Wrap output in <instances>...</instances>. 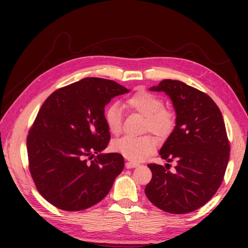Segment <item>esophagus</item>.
Returning a JSON list of instances; mask_svg holds the SVG:
<instances>
[{"label": "esophagus", "mask_w": 248, "mask_h": 248, "mask_svg": "<svg viewBox=\"0 0 248 248\" xmlns=\"http://www.w3.org/2000/svg\"><path fill=\"white\" fill-rule=\"evenodd\" d=\"M136 166H139V163H136V162H127V163H125V167H127V168H133V167H136Z\"/></svg>", "instance_id": "esophagus-1"}]
</instances>
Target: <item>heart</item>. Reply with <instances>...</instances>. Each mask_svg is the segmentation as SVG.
<instances>
[{
    "mask_svg": "<svg viewBox=\"0 0 248 248\" xmlns=\"http://www.w3.org/2000/svg\"><path fill=\"white\" fill-rule=\"evenodd\" d=\"M124 105L129 110L145 117L144 131H149L159 139H166L175 130L177 118L171 109L164 108V100L147 91H139L125 99ZM104 120L108 131L117 135L121 131L123 114L117 103H112L104 110ZM156 141L150 135L139 138L124 136L112 144V149L131 161H141L155 152Z\"/></svg>",
    "mask_w": 248,
    "mask_h": 248,
    "instance_id": "heart-1",
    "label": "heart"
}]
</instances>
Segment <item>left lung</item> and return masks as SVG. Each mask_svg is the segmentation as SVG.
I'll list each match as a JSON object with an SVG mask.
<instances>
[{"instance_id":"left-lung-1","label":"left lung","mask_w":248,"mask_h":248,"mask_svg":"<svg viewBox=\"0 0 248 248\" xmlns=\"http://www.w3.org/2000/svg\"><path fill=\"white\" fill-rule=\"evenodd\" d=\"M152 92H164L177 114L175 130L160 150L162 159L176 161L175 170L151 163L146 196L172 214L193 212L219 188L229 161L230 144L223 115L212 98L186 83L163 80Z\"/></svg>"}]
</instances>
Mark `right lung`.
<instances>
[{
  "mask_svg": "<svg viewBox=\"0 0 248 248\" xmlns=\"http://www.w3.org/2000/svg\"><path fill=\"white\" fill-rule=\"evenodd\" d=\"M128 92L115 81L86 78L56 89L41 105L26 139L29 170L41 196L54 207H93L123 171V155L100 152L110 140L104 107Z\"/></svg>",
  "mask_w": 248,
  "mask_h": 248,
  "instance_id": "add662e5",
  "label": "right lung"
}]
</instances>
